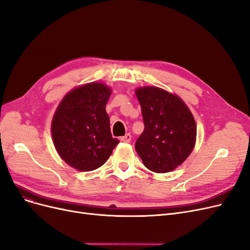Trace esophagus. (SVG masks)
<instances>
[{
    "label": "esophagus",
    "mask_w": 250,
    "mask_h": 250,
    "mask_svg": "<svg viewBox=\"0 0 250 250\" xmlns=\"http://www.w3.org/2000/svg\"><path fill=\"white\" fill-rule=\"evenodd\" d=\"M121 141H122L123 143H130V141H131V135L129 134V133L125 134L124 136L121 137Z\"/></svg>",
    "instance_id": "34e87169"
}]
</instances>
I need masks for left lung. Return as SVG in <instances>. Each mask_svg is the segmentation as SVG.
Segmentation results:
<instances>
[{
  "mask_svg": "<svg viewBox=\"0 0 250 250\" xmlns=\"http://www.w3.org/2000/svg\"><path fill=\"white\" fill-rule=\"evenodd\" d=\"M142 107L145 129L135 150L145 167L155 173L175 169L193 150L194 118L178 96L156 87L135 91Z\"/></svg>",
  "mask_w": 250,
  "mask_h": 250,
  "instance_id": "left-lung-1",
  "label": "left lung"
}]
</instances>
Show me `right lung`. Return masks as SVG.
Listing matches in <instances>:
<instances>
[{
  "mask_svg": "<svg viewBox=\"0 0 250 250\" xmlns=\"http://www.w3.org/2000/svg\"><path fill=\"white\" fill-rule=\"evenodd\" d=\"M110 89L91 83L69 92L51 122L54 145L70 167L90 171L104 165L119 144L110 133L105 105Z\"/></svg>",
  "mask_w": 250,
  "mask_h": 250,
  "instance_id": "obj_1",
  "label": "right lung"
}]
</instances>
